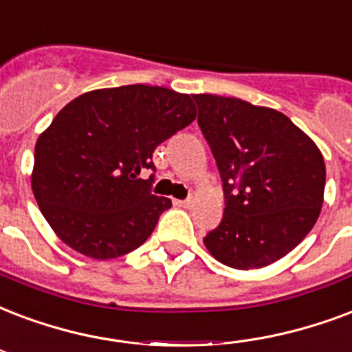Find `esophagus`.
<instances>
[{"label":"esophagus","instance_id":"esophagus-1","mask_svg":"<svg viewBox=\"0 0 352 352\" xmlns=\"http://www.w3.org/2000/svg\"><path fill=\"white\" fill-rule=\"evenodd\" d=\"M177 206H182V208H188V206H192V199H175Z\"/></svg>","mask_w":352,"mask_h":352}]
</instances>
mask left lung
Instances as JSON below:
<instances>
[{
	"label": "left lung",
	"instance_id": "left-lung-1",
	"mask_svg": "<svg viewBox=\"0 0 352 352\" xmlns=\"http://www.w3.org/2000/svg\"><path fill=\"white\" fill-rule=\"evenodd\" d=\"M201 131L223 181L221 223L203 238L221 264L264 267L295 249L319 218L325 160L283 112L195 94Z\"/></svg>",
	"mask_w": 352,
	"mask_h": 352
}]
</instances>
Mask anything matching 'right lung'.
Listing matches in <instances>:
<instances>
[{"mask_svg":"<svg viewBox=\"0 0 352 352\" xmlns=\"http://www.w3.org/2000/svg\"><path fill=\"white\" fill-rule=\"evenodd\" d=\"M188 94L127 85L69 101L34 146V199L77 253L109 260L140 248L171 201L151 194L153 151L194 122Z\"/></svg>","mask_w":352,"mask_h":352,"instance_id":"right-lung-1","label":"right lung"}]
</instances>
